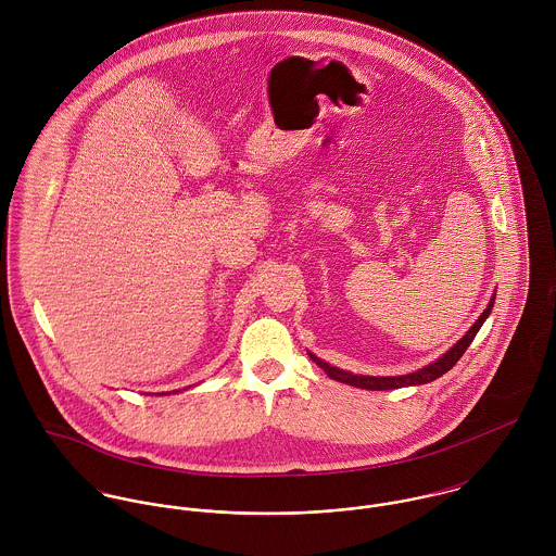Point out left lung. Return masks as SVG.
Returning a JSON list of instances; mask_svg holds the SVG:
<instances>
[{
  "label": "left lung",
  "instance_id": "1",
  "mask_svg": "<svg viewBox=\"0 0 556 556\" xmlns=\"http://www.w3.org/2000/svg\"><path fill=\"white\" fill-rule=\"evenodd\" d=\"M494 306V295L488 304V308L481 313V317L477 318L476 325L463 336V340H458L443 357H439L434 364L417 370V372H410V375H404V377H359V375H353V372H346V370H340V368H333L325 362H320L315 355H311L318 366L325 370V375L329 379H336L340 383H349L353 388H362V390H375V392H381V390H397V388H406V386H424V383H430L439 377H443L447 370H452L456 366V362L465 355V351L469 349V344L473 342V338L479 331V327L483 325V320L490 315Z\"/></svg>",
  "mask_w": 556,
  "mask_h": 556
}]
</instances>
